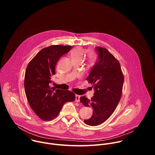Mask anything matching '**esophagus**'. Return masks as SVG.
<instances>
[{"instance_id": "obj_1", "label": "esophagus", "mask_w": 155, "mask_h": 155, "mask_svg": "<svg viewBox=\"0 0 155 155\" xmlns=\"http://www.w3.org/2000/svg\"><path fill=\"white\" fill-rule=\"evenodd\" d=\"M80 95H77V94L75 95V101H76V102H80Z\"/></svg>"}]
</instances>
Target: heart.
Instances as JSON below:
<instances>
[{
  "label": "heart",
  "mask_w": 155,
  "mask_h": 155,
  "mask_svg": "<svg viewBox=\"0 0 155 155\" xmlns=\"http://www.w3.org/2000/svg\"><path fill=\"white\" fill-rule=\"evenodd\" d=\"M84 54H85V50L80 47H77L72 50L71 53V57L72 59H79L81 61ZM94 59H95L94 55L91 54L89 57L90 63L93 64L94 61Z\"/></svg>",
  "instance_id": "1"
}]
</instances>
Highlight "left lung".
I'll return each instance as SVG.
<instances>
[{"instance_id": "8db88e82", "label": "left lung", "mask_w": 155, "mask_h": 155, "mask_svg": "<svg viewBox=\"0 0 155 155\" xmlns=\"http://www.w3.org/2000/svg\"><path fill=\"white\" fill-rule=\"evenodd\" d=\"M95 50L97 61L86 78L94 84V95L91 99L84 96L80 97L84 106L93 109L91 118L84 120L85 124L92 126L102 124L114 113L120 101L124 82L118 60L104 48L97 47Z\"/></svg>"}]
</instances>
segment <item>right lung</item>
<instances>
[{
	"label": "right lung",
	"instance_id": "add662e5",
	"mask_svg": "<svg viewBox=\"0 0 155 155\" xmlns=\"http://www.w3.org/2000/svg\"><path fill=\"white\" fill-rule=\"evenodd\" d=\"M72 46L51 45L40 50L27 66L25 89L28 101L37 116L44 121L55 118L63 105L73 102L75 95L69 90L51 87V77L59 59L68 53Z\"/></svg>",
	"mask_w": 155,
	"mask_h": 155
}]
</instances>
